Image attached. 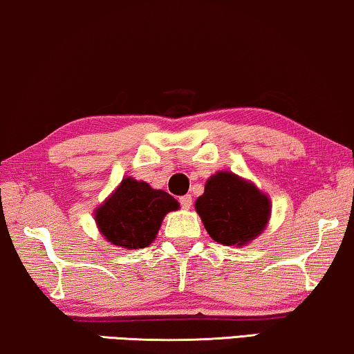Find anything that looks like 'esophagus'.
Wrapping results in <instances>:
<instances>
[{
  "label": "esophagus",
  "instance_id": "1",
  "mask_svg": "<svg viewBox=\"0 0 354 354\" xmlns=\"http://www.w3.org/2000/svg\"><path fill=\"white\" fill-rule=\"evenodd\" d=\"M179 203H181L183 208H186V210H189V208H191V205H192V197L189 196V194H186V196L179 197Z\"/></svg>",
  "mask_w": 354,
  "mask_h": 354
}]
</instances>
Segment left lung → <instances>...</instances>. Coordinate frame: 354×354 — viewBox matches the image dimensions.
<instances>
[{"mask_svg": "<svg viewBox=\"0 0 354 354\" xmlns=\"http://www.w3.org/2000/svg\"><path fill=\"white\" fill-rule=\"evenodd\" d=\"M271 201L248 179L232 171H216L196 201V212L210 237L223 245L243 247L265 231Z\"/></svg>", "mask_w": 354, "mask_h": 354, "instance_id": "obj_1", "label": "left lung"}]
</instances>
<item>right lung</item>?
Wrapping results in <instances>:
<instances>
[{
    "instance_id": "right-lung-1",
    "label": "right lung",
    "mask_w": 354,
    "mask_h": 354,
    "mask_svg": "<svg viewBox=\"0 0 354 354\" xmlns=\"http://www.w3.org/2000/svg\"><path fill=\"white\" fill-rule=\"evenodd\" d=\"M178 208V201L168 192L127 176L96 207L94 221L99 232L112 245L138 250L156 241L163 218Z\"/></svg>"
}]
</instances>
